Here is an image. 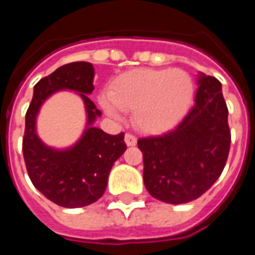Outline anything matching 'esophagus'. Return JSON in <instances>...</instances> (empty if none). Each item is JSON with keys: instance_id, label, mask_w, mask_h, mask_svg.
<instances>
[{"instance_id": "34e87169", "label": "esophagus", "mask_w": 255, "mask_h": 255, "mask_svg": "<svg viewBox=\"0 0 255 255\" xmlns=\"http://www.w3.org/2000/svg\"><path fill=\"white\" fill-rule=\"evenodd\" d=\"M124 140H126V144H127V146H135L136 142H138L136 138H135L133 135H131V133H127V135H126V138H124Z\"/></svg>"}]
</instances>
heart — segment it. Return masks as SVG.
Listing matches in <instances>:
<instances>
[{
	"label": "heart",
	"instance_id": "b5f03b06",
	"mask_svg": "<svg viewBox=\"0 0 255 255\" xmlns=\"http://www.w3.org/2000/svg\"><path fill=\"white\" fill-rule=\"evenodd\" d=\"M194 95L191 76L183 69L138 68L112 83L100 104L109 116L132 111V124L146 133L165 132L187 113Z\"/></svg>",
	"mask_w": 255,
	"mask_h": 255
}]
</instances>
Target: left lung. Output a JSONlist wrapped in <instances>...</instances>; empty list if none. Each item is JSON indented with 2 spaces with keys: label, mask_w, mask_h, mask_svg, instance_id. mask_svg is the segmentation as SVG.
Masks as SVG:
<instances>
[{
  "label": "left lung",
  "mask_w": 255,
  "mask_h": 255,
  "mask_svg": "<svg viewBox=\"0 0 255 255\" xmlns=\"http://www.w3.org/2000/svg\"><path fill=\"white\" fill-rule=\"evenodd\" d=\"M230 144L221 83L199 72L194 105L182 123L164 135L138 140L143 153L144 187L165 203L191 202L220 177Z\"/></svg>",
  "instance_id": "obj_1"
}]
</instances>
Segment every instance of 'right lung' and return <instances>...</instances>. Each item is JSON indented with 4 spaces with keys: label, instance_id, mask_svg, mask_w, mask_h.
I'll return each mask as SVG.
<instances>
[{
    "label": "right lung",
    "instance_id": "obj_1",
    "mask_svg": "<svg viewBox=\"0 0 255 255\" xmlns=\"http://www.w3.org/2000/svg\"><path fill=\"white\" fill-rule=\"evenodd\" d=\"M93 64L78 61L57 68L34 87L25 113L23 154L31 182L47 199L63 208H83L98 201L108 186L112 166L127 146L124 133L109 135L94 127L101 111L89 95L94 90ZM58 91H73L84 101L86 126L71 146L57 149L46 145L36 131V120L44 101Z\"/></svg>",
    "mask_w": 255,
    "mask_h": 255
}]
</instances>
